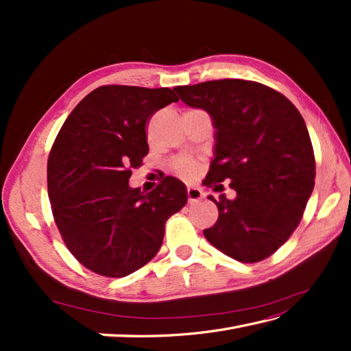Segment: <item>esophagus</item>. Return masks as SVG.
<instances>
[{
  "instance_id": "esophagus-1",
  "label": "esophagus",
  "mask_w": 351,
  "mask_h": 351,
  "mask_svg": "<svg viewBox=\"0 0 351 351\" xmlns=\"http://www.w3.org/2000/svg\"><path fill=\"white\" fill-rule=\"evenodd\" d=\"M187 196H189V202H197V200L202 199L204 193L200 189L190 185V187H187Z\"/></svg>"
}]
</instances>
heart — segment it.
I'll return each instance as SVG.
<instances>
[{
	"label": "heart",
	"mask_w": 351,
	"mask_h": 351,
	"mask_svg": "<svg viewBox=\"0 0 351 351\" xmlns=\"http://www.w3.org/2000/svg\"><path fill=\"white\" fill-rule=\"evenodd\" d=\"M175 169L180 175L190 176V175H193V171H195L196 166H195V162L190 160H180V161H176Z\"/></svg>",
	"instance_id": "b5f03b06"
}]
</instances>
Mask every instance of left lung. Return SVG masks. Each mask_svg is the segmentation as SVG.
<instances>
[{"label":"left lung","instance_id":"left-lung-1","mask_svg":"<svg viewBox=\"0 0 351 351\" xmlns=\"http://www.w3.org/2000/svg\"><path fill=\"white\" fill-rule=\"evenodd\" d=\"M189 107L202 108L215 128L214 160L204 184L237 191L219 208L204 235L240 263H259L299 226L315 185V156L299 110L282 93L256 81L214 80L178 86Z\"/></svg>","mask_w":351,"mask_h":351}]
</instances>
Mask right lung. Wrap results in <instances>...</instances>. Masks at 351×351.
Masks as SVG:
<instances>
[{
  "label": "right lung",
  "mask_w": 351,
  "mask_h": 351,
  "mask_svg": "<svg viewBox=\"0 0 351 351\" xmlns=\"http://www.w3.org/2000/svg\"><path fill=\"white\" fill-rule=\"evenodd\" d=\"M180 98L171 88L101 86L66 119L48 156V196L66 247L107 278H123L160 250L164 226L187 204V189L166 176L145 193L131 169L149 152L146 125Z\"/></svg>",
  "instance_id": "obj_1"
}]
</instances>
